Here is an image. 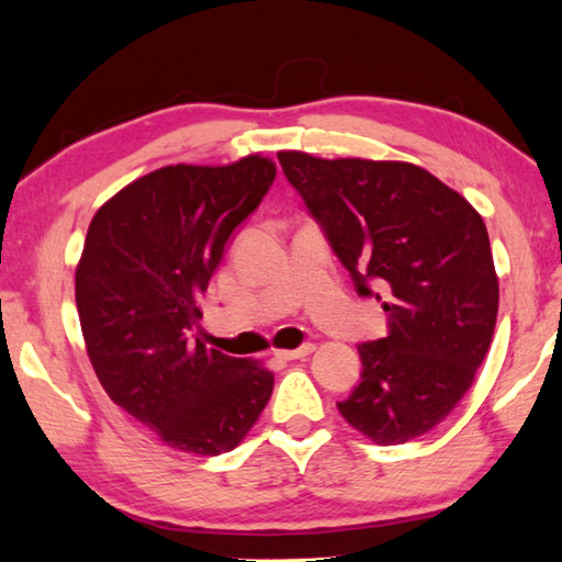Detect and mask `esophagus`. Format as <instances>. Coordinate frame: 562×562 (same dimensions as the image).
I'll return each instance as SVG.
<instances>
[{"instance_id": "1", "label": "esophagus", "mask_w": 562, "mask_h": 562, "mask_svg": "<svg viewBox=\"0 0 562 562\" xmlns=\"http://www.w3.org/2000/svg\"><path fill=\"white\" fill-rule=\"evenodd\" d=\"M314 350L316 345H302L296 350H274V357H280V360H302V357H308Z\"/></svg>"}]
</instances>
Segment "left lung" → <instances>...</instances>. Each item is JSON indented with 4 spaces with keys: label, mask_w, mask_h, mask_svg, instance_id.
Masks as SVG:
<instances>
[{
    "label": "left lung",
    "mask_w": 562,
    "mask_h": 562,
    "mask_svg": "<svg viewBox=\"0 0 562 562\" xmlns=\"http://www.w3.org/2000/svg\"><path fill=\"white\" fill-rule=\"evenodd\" d=\"M389 336L362 342V381L340 415L376 445L439 425L473 386L497 321L499 284L485 222L457 190L408 161L278 151Z\"/></svg>",
    "instance_id": "obj_1"
}]
</instances>
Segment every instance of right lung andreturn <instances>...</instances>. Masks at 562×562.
Returning a JSON list of instances; mask_svg holds the SVG:
<instances>
[{"instance_id": "1", "label": "right lung", "mask_w": 562, "mask_h": 562, "mask_svg": "<svg viewBox=\"0 0 562 562\" xmlns=\"http://www.w3.org/2000/svg\"><path fill=\"white\" fill-rule=\"evenodd\" d=\"M274 164H173L105 200L75 272L83 345L111 401L166 447L217 457L244 441L274 386L260 360L205 348L202 294Z\"/></svg>"}]
</instances>
